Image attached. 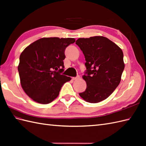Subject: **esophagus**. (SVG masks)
Returning <instances> with one entry per match:
<instances>
[{
  "mask_svg": "<svg viewBox=\"0 0 146 146\" xmlns=\"http://www.w3.org/2000/svg\"><path fill=\"white\" fill-rule=\"evenodd\" d=\"M79 76H77V77H72V80H77V79H79Z\"/></svg>",
  "mask_w": 146,
  "mask_h": 146,
  "instance_id": "1",
  "label": "esophagus"
}]
</instances>
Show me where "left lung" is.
Segmentation results:
<instances>
[{"label": "left lung", "instance_id": "obj_1", "mask_svg": "<svg viewBox=\"0 0 146 146\" xmlns=\"http://www.w3.org/2000/svg\"><path fill=\"white\" fill-rule=\"evenodd\" d=\"M76 44L84 54L85 90L79 94L85 101L95 104L105 100L120 83L124 69L123 52L118 46L104 36L79 38Z\"/></svg>", "mask_w": 146, "mask_h": 146}]
</instances>
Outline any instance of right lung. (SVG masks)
Instances as JSON below:
<instances>
[{
  "instance_id": "obj_1",
  "label": "right lung",
  "mask_w": 146,
  "mask_h": 146,
  "mask_svg": "<svg viewBox=\"0 0 146 146\" xmlns=\"http://www.w3.org/2000/svg\"><path fill=\"white\" fill-rule=\"evenodd\" d=\"M75 41L72 38H42L21 53L18 66L20 84L32 100L49 104L58 97L64 84L71 80L61 73L65 49Z\"/></svg>"
}]
</instances>
